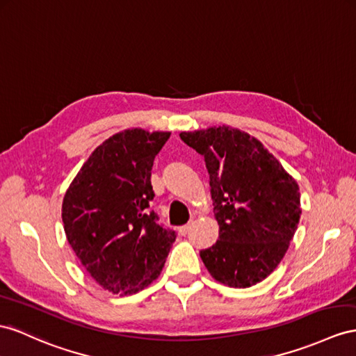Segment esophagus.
Wrapping results in <instances>:
<instances>
[{"mask_svg":"<svg viewBox=\"0 0 356 356\" xmlns=\"http://www.w3.org/2000/svg\"><path fill=\"white\" fill-rule=\"evenodd\" d=\"M194 225V221H191V222H188V224H185V225H181V227H179V233L181 234V236H185L188 232H189V229L191 227Z\"/></svg>","mask_w":356,"mask_h":356,"instance_id":"34e87169","label":"esophagus"}]
</instances>
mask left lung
Returning <instances> with one entry per match:
<instances>
[{
    "label": "left lung",
    "mask_w": 356,
    "mask_h": 356,
    "mask_svg": "<svg viewBox=\"0 0 356 356\" xmlns=\"http://www.w3.org/2000/svg\"><path fill=\"white\" fill-rule=\"evenodd\" d=\"M180 138L204 158L220 225V239L200 257L221 284H257L280 265L298 229L296 180L257 138L230 126L180 132Z\"/></svg>",
    "instance_id": "obj_1"
}]
</instances>
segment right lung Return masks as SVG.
Listing matches in <instances>:
<instances>
[{"instance_id":"1","label":"right lung","mask_w":356,"mask_h":356,"mask_svg":"<svg viewBox=\"0 0 356 356\" xmlns=\"http://www.w3.org/2000/svg\"><path fill=\"white\" fill-rule=\"evenodd\" d=\"M170 135L134 127L109 136L63 198L67 242L91 278L114 295L136 293L156 280L176 241L149 212L153 161Z\"/></svg>"}]
</instances>
